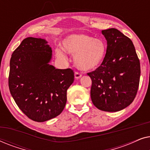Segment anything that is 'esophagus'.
Here are the masks:
<instances>
[{
    "label": "esophagus",
    "mask_w": 150,
    "mask_h": 150,
    "mask_svg": "<svg viewBox=\"0 0 150 150\" xmlns=\"http://www.w3.org/2000/svg\"><path fill=\"white\" fill-rule=\"evenodd\" d=\"M82 75L81 74L79 73V72H75L74 74V77L76 79H79L80 78H81Z\"/></svg>",
    "instance_id": "1"
}]
</instances>
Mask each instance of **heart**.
Instances as JSON below:
<instances>
[{
  "label": "heart",
  "mask_w": 150,
  "mask_h": 150,
  "mask_svg": "<svg viewBox=\"0 0 150 150\" xmlns=\"http://www.w3.org/2000/svg\"><path fill=\"white\" fill-rule=\"evenodd\" d=\"M62 49L57 48V58L66 60L65 52L74 55V62L81 70L89 71L97 68L103 62L107 46L102 39L93 38L89 35L72 34L61 43Z\"/></svg>",
  "instance_id": "1"
}]
</instances>
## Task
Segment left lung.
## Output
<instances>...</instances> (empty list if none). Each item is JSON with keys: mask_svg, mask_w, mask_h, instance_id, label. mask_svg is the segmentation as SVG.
<instances>
[{"mask_svg": "<svg viewBox=\"0 0 150 150\" xmlns=\"http://www.w3.org/2000/svg\"><path fill=\"white\" fill-rule=\"evenodd\" d=\"M107 41L103 62L88 73L91 101L98 109L117 112L132 103L140 80V62L130 38L116 28L102 30Z\"/></svg>", "mask_w": 150, "mask_h": 150, "instance_id": "left-lung-1", "label": "left lung"}]
</instances>
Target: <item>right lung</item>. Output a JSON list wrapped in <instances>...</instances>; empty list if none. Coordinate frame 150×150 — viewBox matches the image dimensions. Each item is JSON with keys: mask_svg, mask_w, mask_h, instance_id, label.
Wrapping results in <instances>:
<instances>
[{"mask_svg": "<svg viewBox=\"0 0 150 150\" xmlns=\"http://www.w3.org/2000/svg\"><path fill=\"white\" fill-rule=\"evenodd\" d=\"M52 52L46 40L30 37L13 51L10 60V93L20 109L35 122H46L61 113L67 90L74 82L72 69L49 64Z\"/></svg>", "mask_w": 150, "mask_h": 150, "instance_id": "right-lung-1", "label": "right lung"}]
</instances>
